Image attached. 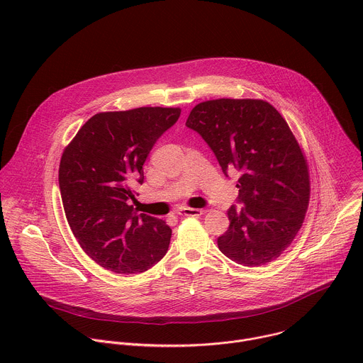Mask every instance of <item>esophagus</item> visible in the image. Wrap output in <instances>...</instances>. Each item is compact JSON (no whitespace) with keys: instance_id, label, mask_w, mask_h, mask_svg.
Returning a JSON list of instances; mask_svg holds the SVG:
<instances>
[{"instance_id":"34e87169","label":"esophagus","mask_w":363,"mask_h":363,"mask_svg":"<svg viewBox=\"0 0 363 363\" xmlns=\"http://www.w3.org/2000/svg\"><path fill=\"white\" fill-rule=\"evenodd\" d=\"M205 211L199 210V208H191V206H184V208L179 210V216H185V217H199L202 216Z\"/></svg>"}]
</instances>
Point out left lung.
Masks as SVG:
<instances>
[{
	"instance_id": "obj_1",
	"label": "left lung",
	"mask_w": 363,
	"mask_h": 363,
	"mask_svg": "<svg viewBox=\"0 0 363 363\" xmlns=\"http://www.w3.org/2000/svg\"><path fill=\"white\" fill-rule=\"evenodd\" d=\"M185 125L210 145L225 175L241 174L244 206L227 211L220 251L247 267L276 260L297 235L310 199L307 160L286 119L266 100L223 97L198 103Z\"/></svg>"
}]
</instances>
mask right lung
Masks as SVG:
<instances>
[{"instance_id":"right-lung-1","label":"right lung","mask_w":363,"mask_h":363,"mask_svg":"<svg viewBox=\"0 0 363 363\" xmlns=\"http://www.w3.org/2000/svg\"><path fill=\"white\" fill-rule=\"evenodd\" d=\"M179 108H136L91 116L65 147L59 185L67 223L94 263L121 274L150 269L167 254L172 230L135 213L133 186L157 139Z\"/></svg>"}]
</instances>
